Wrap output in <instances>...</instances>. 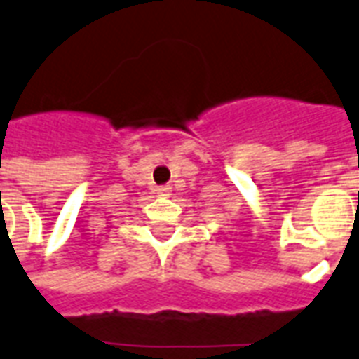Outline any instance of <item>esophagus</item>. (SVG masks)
Segmentation results:
<instances>
[{
	"label": "esophagus",
	"mask_w": 359,
	"mask_h": 359,
	"mask_svg": "<svg viewBox=\"0 0 359 359\" xmlns=\"http://www.w3.org/2000/svg\"><path fill=\"white\" fill-rule=\"evenodd\" d=\"M168 191H170V187H168V185H161V187H158V189H156V192H158V194H163V196H165Z\"/></svg>",
	"instance_id": "esophagus-1"
}]
</instances>
